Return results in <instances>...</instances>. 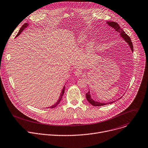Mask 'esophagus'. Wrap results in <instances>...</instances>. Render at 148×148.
Wrapping results in <instances>:
<instances>
[{"label": "esophagus", "mask_w": 148, "mask_h": 148, "mask_svg": "<svg viewBox=\"0 0 148 148\" xmlns=\"http://www.w3.org/2000/svg\"><path fill=\"white\" fill-rule=\"evenodd\" d=\"M82 73H83V71L81 69H78L75 70V71H74V74L77 77H79V75H81L82 74Z\"/></svg>", "instance_id": "34e87169"}]
</instances>
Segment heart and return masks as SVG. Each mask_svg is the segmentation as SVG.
Listing matches in <instances>:
<instances>
[{
  "label": "heart",
  "mask_w": 148,
  "mask_h": 148,
  "mask_svg": "<svg viewBox=\"0 0 148 148\" xmlns=\"http://www.w3.org/2000/svg\"><path fill=\"white\" fill-rule=\"evenodd\" d=\"M87 38H88V36L86 34H82L79 35L77 38V44H78L79 45H82L84 44L87 41ZM96 44V38H91L90 39L88 40L86 44L87 48L88 50H92L94 48H95Z\"/></svg>",
  "instance_id": "obj_1"
}]
</instances>
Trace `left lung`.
<instances>
[{"label": "left lung", "instance_id": "8db88e82", "mask_svg": "<svg viewBox=\"0 0 148 148\" xmlns=\"http://www.w3.org/2000/svg\"><path fill=\"white\" fill-rule=\"evenodd\" d=\"M106 23L109 26H110V27L113 28L116 31L120 33V36L122 37L125 40V41L128 44V45H129L132 51L133 52V44H132V42L131 41V39H130V37L124 32V31L122 28H120V26H119V25L117 23H116L115 22H112H112L107 21L106 22ZM86 99H87V101H88V103H90L91 105H92L94 106H104V105H106V104H112L113 103L116 101H110V102H109V103H106L96 101L91 98L90 91L86 93Z\"/></svg>", "mask_w": 148, "mask_h": 148}]
</instances>
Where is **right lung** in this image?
<instances>
[{
	"label": "right lung",
	"mask_w": 148,
	"mask_h": 148,
	"mask_svg": "<svg viewBox=\"0 0 148 148\" xmlns=\"http://www.w3.org/2000/svg\"><path fill=\"white\" fill-rule=\"evenodd\" d=\"M29 24L28 23H25V24H23V25L22 26V27L21 28V29H20L19 32H18V34L16 35V37L18 36L21 34V33L25 28H26L28 27V26H29ZM64 91H65V86H64V87H63V88H62V91H61V93H60V97H59V99H58V100L54 104L51 106H50L49 107H48V108H50V109L54 108V107H56L60 103V101L61 100V99H62V96H63V95H64Z\"/></svg>",
	"instance_id": "1"
}]
</instances>
